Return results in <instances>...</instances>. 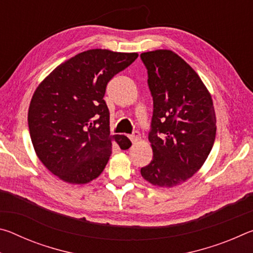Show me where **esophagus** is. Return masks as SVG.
Returning <instances> with one entry per match:
<instances>
[{
  "label": "esophagus",
  "mask_w": 253,
  "mask_h": 253,
  "mask_svg": "<svg viewBox=\"0 0 253 253\" xmlns=\"http://www.w3.org/2000/svg\"><path fill=\"white\" fill-rule=\"evenodd\" d=\"M129 139L131 140L132 144H135V143H137L140 139V136H139L138 132H134V134L129 136Z\"/></svg>",
  "instance_id": "1"
}]
</instances>
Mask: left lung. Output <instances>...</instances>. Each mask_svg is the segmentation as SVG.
I'll list each match as a JSON object with an SVG mask.
<instances>
[{
  "instance_id": "left-lung-1",
  "label": "left lung",
  "mask_w": 253,
  "mask_h": 253,
  "mask_svg": "<svg viewBox=\"0 0 253 253\" xmlns=\"http://www.w3.org/2000/svg\"><path fill=\"white\" fill-rule=\"evenodd\" d=\"M140 58L154 105L148 135L153 160L140 174L153 185L173 187L193 176L213 147L212 97L193 68L173 51H148Z\"/></svg>"
}]
</instances>
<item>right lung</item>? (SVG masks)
Wrapping results in <instances>:
<instances>
[{
  "instance_id": "1",
  "label": "right lung",
  "mask_w": 253,
  "mask_h": 253,
  "mask_svg": "<svg viewBox=\"0 0 253 253\" xmlns=\"http://www.w3.org/2000/svg\"><path fill=\"white\" fill-rule=\"evenodd\" d=\"M138 53L91 49L61 63L38 85L30 102V136L42 164L63 182L97 178L111 155V143L130 147L124 135H110L106 87Z\"/></svg>"
}]
</instances>
